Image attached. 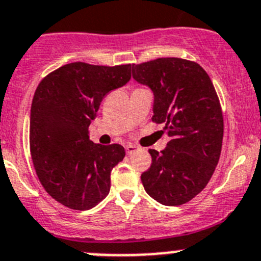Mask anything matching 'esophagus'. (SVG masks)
Returning <instances> with one entry per match:
<instances>
[{"instance_id":"obj_1","label":"esophagus","mask_w":261,"mask_h":261,"mask_svg":"<svg viewBox=\"0 0 261 261\" xmlns=\"http://www.w3.org/2000/svg\"><path fill=\"white\" fill-rule=\"evenodd\" d=\"M125 149H126V153H127V154H133L135 150H138V147L134 144H127V145H125Z\"/></svg>"}]
</instances>
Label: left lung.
<instances>
[{
    "label": "left lung",
    "instance_id": "obj_1",
    "mask_svg": "<svg viewBox=\"0 0 261 261\" xmlns=\"http://www.w3.org/2000/svg\"><path fill=\"white\" fill-rule=\"evenodd\" d=\"M133 77L154 95L152 121L165 123L170 142L142 174L145 192L166 206H180L207 186L219 162L224 121L210 77L197 63L158 58L133 64Z\"/></svg>",
    "mask_w": 261,
    "mask_h": 261
}]
</instances>
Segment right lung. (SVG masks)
Instances as JSON below:
<instances>
[{"label": "right lung", "mask_w": 261, "mask_h": 261, "mask_svg": "<svg viewBox=\"0 0 261 261\" xmlns=\"http://www.w3.org/2000/svg\"><path fill=\"white\" fill-rule=\"evenodd\" d=\"M131 79V64L70 63L47 74L32 100L29 147L36 174L55 201L90 210L111 189V171L125 157L119 144H95L89 126L109 91Z\"/></svg>", "instance_id": "1"}]
</instances>
